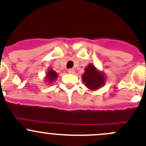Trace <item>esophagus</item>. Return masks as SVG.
<instances>
[{"label":"esophagus","instance_id":"34e87169","mask_svg":"<svg viewBox=\"0 0 146 146\" xmlns=\"http://www.w3.org/2000/svg\"><path fill=\"white\" fill-rule=\"evenodd\" d=\"M68 73H75L74 69H72V68L68 69Z\"/></svg>","mask_w":146,"mask_h":146}]
</instances>
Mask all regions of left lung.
<instances>
[{
	"mask_svg": "<svg viewBox=\"0 0 146 146\" xmlns=\"http://www.w3.org/2000/svg\"><path fill=\"white\" fill-rule=\"evenodd\" d=\"M82 80L90 90H98L105 83V78L102 72L98 70L92 64H89L85 68Z\"/></svg>",
	"mask_w": 146,
	"mask_h": 146,
	"instance_id": "8db88e82",
	"label": "left lung"
}]
</instances>
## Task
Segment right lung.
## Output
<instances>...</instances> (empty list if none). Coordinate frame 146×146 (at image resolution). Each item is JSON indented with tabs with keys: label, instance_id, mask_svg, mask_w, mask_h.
<instances>
[{
	"label": "right lung",
	"instance_id": "right-lung-1",
	"mask_svg": "<svg viewBox=\"0 0 146 146\" xmlns=\"http://www.w3.org/2000/svg\"><path fill=\"white\" fill-rule=\"evenodd\" d=\"M58 78V74L56 71L53 70L51 68L48 69V72L46 75V80L48 83H52L53 82L55 81L56 78Z\"/></svg>",
	"mask_w": 146,
	"mask_h": 146
}]
</instances>
